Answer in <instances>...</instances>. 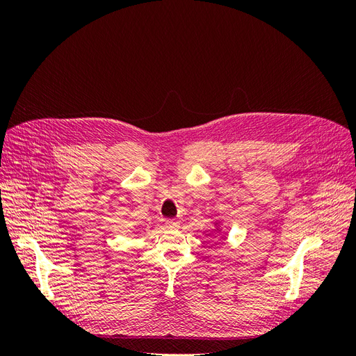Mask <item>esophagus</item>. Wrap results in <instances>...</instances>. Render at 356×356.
<instances>
[{
  "label": "esophagus",
  "mask_w": 356,
  "mask_h": 356,
  "mask_svg": "<svg viewBox=\"0 0 356 356\" xmlns=\"http://www.w3.org/2000/svg\"><path fill=\"white\" fill-rule=\"evenodd\" d=\"M166 227L168 229H170V230H175V229H178L179 227V221L178 220H174V218H170V220H166Z\"/></svg>",
  "instance_id": "1"
}]
</instances>
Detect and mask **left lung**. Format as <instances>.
<instances>
[{
	"label": "left lung",
	"instance_id": "8db88e82",
	"mask_svg": "<svg viewBox=\"0 0 356 356\" xmlns=\"http://www.w3.org/2000/svg\"><path fill=\"white\" fill-rule=\"evenodd\" d=\"M213 225H215V230H217L218 233H221V222L220 221H215Z\"/></svg>",
	"mask_w": 356,
	"mask_h": 356
}]
</instances>
